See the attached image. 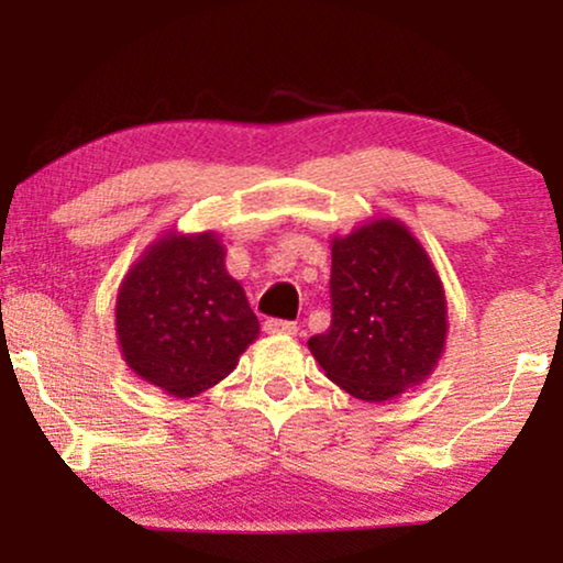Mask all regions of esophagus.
Listing matches in <instances>:
<instances>
[{
  "mask_svg": "<svg viewBox=\"0 0 563 563\" xmlns=\"http://www.w3.org/2000/svg\"><path fill=\"white\" fill-rule=\"evenodd\" d=\"M264 330L268 335H295L297 333V322L272 318V320L264 322Z\"/></svg>",
  "mask_w": 563,
  "mask_h": 563,
  "instance_id": "obj_1",
  "label": "esophagus"
}]
</instances>
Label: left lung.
<instances>
[{"instance_id":"left-lung-1","label":"left lung","mask_w":563,"mask_h":563,"mask_svg":"<svg viewBox=\"0 0 563 563\" xmlns=\"http://www.w3.org/2000/svg\"><path fill=\"white\" fill-rule=\"evenodd\" d=\"M333 320L307 349L328 379L364 402H387L435 372L449 335L443 282L428 251L395 218L330 241Z\"/></svg>"}]
</instances>
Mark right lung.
<instances>
[{"instance_id":"obj_1","label":"right lung","mask_w":563,"mask_h":563,"mask_svg":"<svg viewBox=\"0 0 563 563\" xmlns=\"http://www.w3.org/2000/svg\"><path fill=\"white\" fill-rule=\"evenodd\" d=\"M120 353L133 374L174 397H195L238 366L258 338L214 230L153 241L130 266L114 305Z\"/></svg>"}]
</instances>
